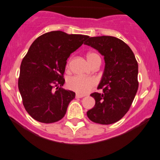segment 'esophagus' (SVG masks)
<instances>
[{"label": "esophagus", "mask_w": 160, "mask_h": 160, "mask_svg": "<svg viewBox=\"0 0 160 160\" xmlns=\"http://www.w3.org/2000/svg\"><path fill=\"white\" fill-rule=\"evenodd\" d=\"M84 97V95H81V94H76V98H82V97Z\"/></svg>", "instance_id": "1"}]
</instances>
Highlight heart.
Returning <instances> with one entry per match:
<instances>
[{"mask_svg":"<svg viewBox=\"0 0 160 160\" xmlns=\"http://www.w3.org/2000/svg\"><path fill=\"white\" fill-rule=\"evenodd\" d=\"M97 56L95 53H89L87 54V60L90 63L93 58ZM97 84V81L93 77H84L74 76L70 77L67 81V86L70 90L76 92V93L84 95L90 93L94 87Z\"/></svg>","mask_w":160,"mask_h":160,"instance_id":"heart-1","label":"heart"}]
</instances>
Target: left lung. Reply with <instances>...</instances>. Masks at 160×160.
Instances as JSON below:
<instances>
[{
	"label": "left lung",
	"instance_id": "1",
	"mask_svg": "<svg viewBox=\"0 0 160 160\" xmlns=\"http://www.w3.org/2000/svg\"><path fill=\"white\" fill-rule=\"evenodd\" d=\"M84 44L104 57L105 68L97 89L102 93L90 94L95 106L87 115L97 123L117 122L128 112L138 90V63L130 48L115 37H89Z\"/></svg>",
	"mask_w": 160,
	"mask_h": 160
}]
</instances>
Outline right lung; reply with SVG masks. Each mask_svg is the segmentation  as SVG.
Here are the masks:
<instances>
[{"mask_svg": "<svg viewBox=\"0 0 160 160\" xmlns=\"http://www.w3.org/2000/svg\"><path fill=\"white\" fill-rule=\"evenodd\" d=\"M89 37L50 31L37 38L23 58L18 89L25 110L44 123L61 120L75 93L62 87L67 58ZM56 89V91L53 88Z\"/></svg>", "mask_w": 160, "mask_h": 160, "instance_id": "add662e5", "label": "right lung"}]
</instances>
